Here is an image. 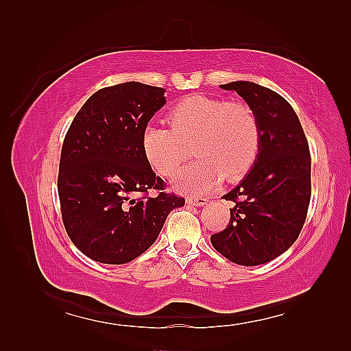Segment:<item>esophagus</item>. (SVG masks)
Returning <instances> with one entry per match:
<instances>
[{
  "label": "esophagus",
  "mask_w": 351,
  "mask_h": 351,
  "mask_svg": "<svg viewBox=\"0 0 351 351\" xmlns=\"http://www.w3.org/2000/svg\"><path fill=\"white\" fill-rule=\"evenodd\" d=\"M187 204L189 205H195V206H204L208 204V199L206 197H187Z\"/></svg>",
  "instance_id": "obj_1"
}]
</instances>
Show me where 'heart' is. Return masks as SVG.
I'll list each match as a JSON object with an SVG mask.
<instances>
[{
	"instance_id": "1",
	"label": "heart",
	"mask_w": 351,
	"mask_h": 351,
	"mask_svg": "<svg viewBox=\"0 0 351 351\" xmlns=\"http://www.w3.org/2000/svg\"><path fill=\"white\" fill-rule=\"evenodd\" d=\"M170 128L147 125L141 151L156 173L171 176L189 158L195 145L199 160L175 176L173 187L189 195H204L225 176L235 181L256 162L261 123L244 102H228L204 95L181 99L169 113Z\"/></svg>"
}]
</instances>
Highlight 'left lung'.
<instances>
[{
  "instance_id": "8db88e82",
  "label": "left lung",
  "mask_w": 351,
  "mask_h": 351,
  "mask_svg": "<svg viewBox=\"0 0 351 351\" xmlns=\"http://www.w3.org/2000/svg\"><path fill=\"white\" fill-rule=\"evenodd\" d=\"M255 111L261 149L244 180L223 199L234 202L226 229L211 244L238 265H259L278 258L299 237L311 200V155L295 111L285 98L250 81L221 84Z\"/></svg>"
}]
</instances>
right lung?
<instances>
[{
  "mask_svg": "<svg viewBox=\"0 0 351 351\" xmlns=\"http://www.w3.org/2000/svg\"><path fill=\"white\" fill-rule=\"evenodd\" d=\"M164 88L130 83L93 93L73 117L58 167L62 219L72 243L102 264L145 253L185 199L162 191L141 151V134L164 104ZM156 189L159 195L149 197Z\"/></svg>",
  "mask_w": 351,
  "mask_h": 351,
  "instance_id": "right-lung-1",
  "label": "right lung"
}]
</instances>
